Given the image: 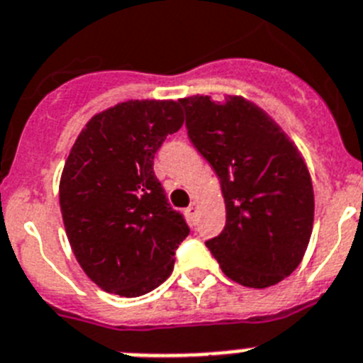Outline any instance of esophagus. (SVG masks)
I'll return each instance as SVG.
<instances>
[{
    "label": "esophagus",
    "instance_id": "esophagus-1",
    "mask_svg": "<svg viewBox=\"0 0 363 363\" xmlns=\"http://www.w3.org/2000/svg\"><path fill=\"white\" fill-rule=\"evenodd\" d=\"M197 210H199L197 203H191L190 206L186 208V213H188V216H190V217H195V216H197Z\"/></svg>",
    "mask_w": 363,
    "mask_h": 363
}]
</instances>
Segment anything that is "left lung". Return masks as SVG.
Masks as SVG:
<instances>
[{"instance_id":"1","label":"left lung","mask_w":363,"mask_h":363,"mask_svg":"<svg viewBox=\"0 0 363 363\" xmlns=\"http://www.w3.org/2000/svg\"><path fill=\"white\" fill-rule=\"evenodd\" d=\"M194 146L212 164L226 225L206 247L232 281L267 289L291 276L313 234L314 191L298 146L250 100L181 99Z\"/></svg>"}]
</instances>
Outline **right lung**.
Segmentation results:
<instances>
[{"label": "right lung", "instance_id": "right-lung-1", "mask_svg": "<svg viewBox=\"0 0 363 363\" xmlns=\"http://www.w3.org/2000/svg\"><path fill=\"white\" fill-rule=\"evenodd\" d=\"M181 100H125L89 118L60 177L72 254L94 285L137 298L169 277L188 225L166 201L153 159L184 124Z\"/></svg>", "mask_w": 363, "mask_h": 363}]
</instances>
